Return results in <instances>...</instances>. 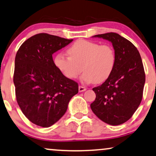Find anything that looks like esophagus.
Returning <instances> with one entry per match:
<instances>
[{
    "instance_id": "34e87169",
    "label": "esophagus",
    "mask_w": 156,
    "mask_h": 156,
    "mask_svg": "<svg viewBox=\"0 0 156 156\" xmlns=\"http://www.w3.org/2000/svg\"><path fill=\"white\" fill-rule=\"evenodd\" d=\"M86 90H87V88L84 87L79 86V92H84V91H85Z\"/></svg>"
}]
</instances>
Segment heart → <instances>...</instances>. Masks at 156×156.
I'll return each instance as SVG.
<instances>
[{
	"instance_id": "b5f03b06",
	"label": "heart",
	"mask_w": 156,
	"mask_h": 156,
	"mask_svg": "<svg viewBox=\"0 0 156 156\" xmlns=\"http://www.w3.org/2000/svg\"><path fill=\"white\" fill-rule=\"evenodd\" d=\"M69 56L57 54L54 59L56 67L69 79H76L82 69V80L87 83H102L110 77L115 67L116 56L108 44L78 40L68 48ZM83 67L82 68L81 66Z\"/></svg>"
}]
</instances>
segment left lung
<instances>
[{"mask_svg":"<svg viewBox=\"0 0 156 156\" xmlns=\"http://www.w3.org/2000/svg\"><path fill=\"white\" fill-rule=\"evenodd\" d=\"M93 37L112 44L116 61L110 77L92 89L96 98L91 109L105 123L121 125L133 116L142 100L145 74L141 56L137 48L118 34L110 32Z\"/></svg>","mask_w":156,"mask_h":156,"instance_id":"1","label":"left lung"}]
</instances>
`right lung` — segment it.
Listing matches in <instances>:
<instances>
[{
    "label": "right lung",
    "instance_id": "1",
    "mask_svg": "<svg viewBox=\"0 0 156 156\" xmlns=\"http://www.w3.org/2000/svg\"><path fill=\"white\" fill-rule=\"evenodd\" d=\"M73 39L41 33L22 44L15 58L13 83L18 104L34 124L48 127L65 114L78 84L54 64L52 54Z\"/></svg>",
    "mask_w": 156,
    "mask_h": 156
}]
</instances>
